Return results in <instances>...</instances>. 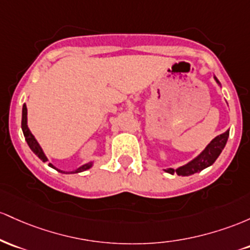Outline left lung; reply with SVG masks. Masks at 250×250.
Returning <instances> with one entry per match:
<instances>
[{
	"label": "left lung",
	"instance_id": "obj_1",
	"mask_svg": "<svg viewBox=\"0 0 250 250\" xmlns=\"http://www.w3.org/2000/svg\"><path fill=\"white\" fill-rule=\"evenodd\" d=\"M214 78L216 83L220 85V81L217 80V78L216 77ZM228 137H229V130H227L224 133L215 137V138L210 142V144H208V146L204 148V150L202 151L196 158H193L191 162H189L188 164L183 165V167H179L178 169H171L170 167V169H167L164 171L167 173H171V175H173V173L176 172L178 176H190L196 172H200V171L214 164L216 159L218 158V156H220L221 152H222L224 146H226Z\"/></svg>",
	"mask_w": 250,
	"mask_h": 250
}]
</instances>
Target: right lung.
<instances>
[{
  "label": "right lung",
  "mask_w": 250,
  "mask_h": 250,
  "mask_svg": "<svg viewBox=\"0 0 250 250\" xmlns=\"http://www.w3.org/2000/svg\"><path fill=\"white\" fill-rule=\"evenodd\" d=\"M21 127H22V131H23V136H24V138H26V142H27L28 146L30 147V150H32L33 152H34L35 155L38 156L42 162H47V161H48V158H47L46 155H44V153H43V151H42V148H41L40 145H39V143L36 142L35 137L33 136L32 132H30V130H29V128H28V125H27V106H26V104H23V107H22ZM48 165H49L50 167H53V169H55L57 171H59V172H62V173H78V172H83V171H85V170H88L89 167H91L92 165H93V163L89 162V163H87V164L81 165L79 169H77V170H74V171H69V172H67V171H62V170L57 169V167H55L53 164H50V163H49Z\"/></svg>",
  "instance_id": "1"
}]
</instances>
